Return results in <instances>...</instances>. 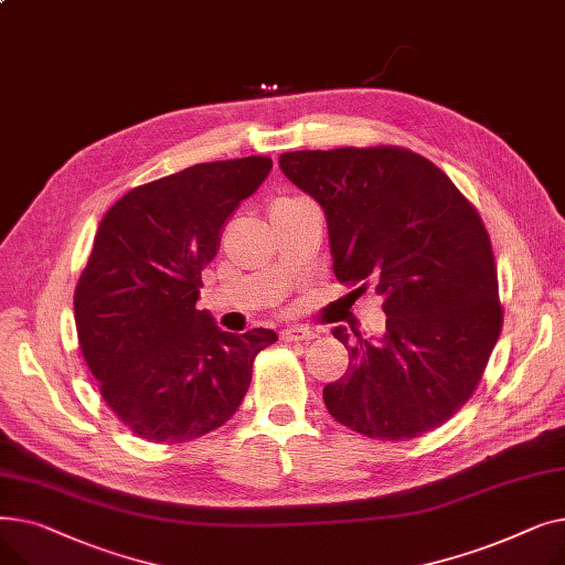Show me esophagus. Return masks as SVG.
I'll use <instances>...</instances> for the list:
<instances>
[{
  "label": "esophagus",
  "mask_w": 565,
  "mask_h": 565,
  "mask_svg": "<svg viewBox=\"0 0 565 565\" xmlns=\"http://www.w3.org/2000/svg\"><path fill=\"white\" fill-rule=\"evenodd\" d=\"M316 339V332H311L309 328H300V324H295V328H286L281 332V341H288V343H307Z\"/></svg>",
  "instance_id": "1"
}]
</instances>
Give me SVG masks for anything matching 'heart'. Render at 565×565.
<instances>
[{
    "label": "heart",
    "mask_w": 565,
    "mask_h": 565,
    "mask_svg": "<svg viewBox=\"0 0 565 565\" xmlns=\"http://www.w3.org/2000/svg\"><path fill=\"white\" fill-rule=\"evenodd\" d=\"M298 199H281V201H277L275 205H273V211H277V207H284V205H290V203H295Z\"/></svg>",
    "instance_id": "b5f03b06"
}]
</instances>
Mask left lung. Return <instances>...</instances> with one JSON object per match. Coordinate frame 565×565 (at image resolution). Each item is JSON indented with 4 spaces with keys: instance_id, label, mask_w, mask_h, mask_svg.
<instances>
[{
    "instance_id": "8db88e82",
    "label": "left lung",
    "mask_w": 565,
    "mask_h": 565,
    "mask_svg": "<svg viewBox=\"0 0 565 565\" xmlns=\"http://www.w3.org/2000/svg\"><path fill=\"white\" fill-rule=\"evenodd\" d=\"M292 185L328 220L334 275L369 284L387 330L332 334L348 350L322 390L332 417L375 439H412L469 401L501 332L490 235L473 205L430 160L394 146L279 156Z\"/></svg>"
}]
</instances>
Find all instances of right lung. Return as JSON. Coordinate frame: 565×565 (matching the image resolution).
I'll return each mask as SVG.
<instances>
[{
	"mask_svg": "<svg viewBox=\"0 0 565 565\" xmlns=\"http://www.w3.org/2000/svg\"><path fill=\"white\" fill-rule=\"evenodd\" d=\"M270 158L203 162L118 199L75 288V324L100 396L135 435L183 444L241 407L256 354L277 334L222 332L199 311L201 270Z\"/></svg>",
	"mask_w": 565,
	"mask_h": 565,
	"instance_id": "obj_1",
	"label": "right lung"
}]
</instances>
